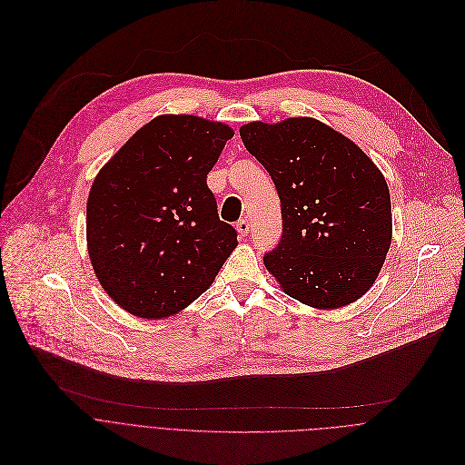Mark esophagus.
<instances>
[{"label": "esophagus", "instance_id": "1", "mask_svg": "<svg viewBox=\"0 0 465 465\" xmlns=\"http://www.w3.org/2000/svg\"><path fill=\"white\" fill-rule=\"evenodd\" d=\"M236 231H238V234L243 238V236H247L249 234V231H251V225H249V222L247 220H240L238 223H236Z\"/></svg>", "mask_w": 465, "mask_h": 465}]
</instances>
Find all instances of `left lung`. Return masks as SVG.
<instances>
[{"label":"left lung","instance_id":"1","mask_svg":"<svg viewBox=\"0 0 465 465\" xmlns=\"http://www.w3.org/2000/svg\"><path fill=\"white\" fill-rule=\"evenodd\" d=\"M240 137L281 198L282 236L263 254L267 271L306 306L355 302L376 282L392 242L391 193L380 168L312 117L249 123Z\"/></svg>","mask_w":465,"mask_h":465}]
</instances>
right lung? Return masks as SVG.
Listing matches in <instances>:
<instances>
[{
	"label": "right lung",
	"mask_w": 465,
	"mask_h": 465,
	"mask_svg": "<svg viewBox=\"0 0 465 465\" xmlns=\"http://www.w3.org/2000/svg\"><path fill=\"white\" fill-rule=\"evenodd\" d=\"M234 135L223 123L161 115L103 166L85 209L89 260L128 313L164 319L209 290L236 249L207 173Z\"/></svg>",
	"instance_id": "right-lung-1"
}]
</instances>
